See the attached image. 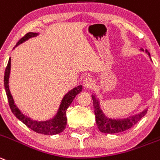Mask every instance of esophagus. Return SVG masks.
<instances>
[{"mask_svg":"<svg viewBox=\"0 0 160 160\" xmlns=\"http://www.w3.org/2000/svg\"><path fill=\"white\" fill-rule=\"evenodd\" d=\"M93 84H94V80L93 79L91 78V77H86L83 81V87L86 88H91L93 86Z\"/></svg>","mask_w":160,"mask_h":160,"instance_id":"esophagus-1","label":"esophagus"}]
</instances>
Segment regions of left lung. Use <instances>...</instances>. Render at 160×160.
Here are the masks:
<instances>
[{
  "mask_svg": "<svg viewBox=\"0 0 160 160\" xmlns=\"http://www.w3.org/2000/svg\"><path fill=\"white\" fill-rule=\"evenodd\" d=\"M141 50L144 51V49L141 48ZM145 52L148 53V57L151 59L150 53L145 50ZM152 61V59H151ZM92 100H93V106L95 109V121H96L97 126L98 130L104 133H117V132H124L133 126L141 120L146 114H147L148 108H145L144 110L140 113L134 114V115L129 116L125 118H111L108 116L106 115L101 109L100 102L98 98L95 95H92Z\"/></svg>",
  "mask_w": 160,
  "mask_h": 160,
  "instance_id": "left-lung-1",
  "label": "left lung"
}]
</instances>
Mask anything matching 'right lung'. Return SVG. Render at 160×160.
I'll use <instances>...</instances> for the list:
<instances>
[{"label":"right lung","instance_id":"right-lung-1","mask_svg":"<svg viewBox=\"0 0 160 160\" xmlns=\"http://www.w3.org/2000/svg\"><path fill=\"white\" fill-rule=\"evenodd\" d=\"M37 35H38V33H28V34L24 35V37H23L21 39L19 40V42L16 43L15 47H16V46H19L21 43L24 42L25 41L32 38V37H36ZM15 47L13 49H15ZM10 70H11V58L8 60V65H7V67L5 68V72H4V84L6 95H7V97H8L9 107L11 108V110L13 113V114L19 121H21L24 125H26L28 128H30L31 130L35 131V132H38V133L44 134V135H56V134L63 132V130L66 127L67 124L66 110L68 107L70 106V104L72 103L73 99L77 96V95H78L80 92H82V90H83L82 85H79L77 87L74 88L70 90L68 93H66L64 95L57 114L52 118L46 121L33 120L32 118L23 114L21 110H19L16 107V104H15L13 97L9 90V85H8V83H9Z\"/></svg>","mask_w":160,"mask_h":160}]
</instances>
